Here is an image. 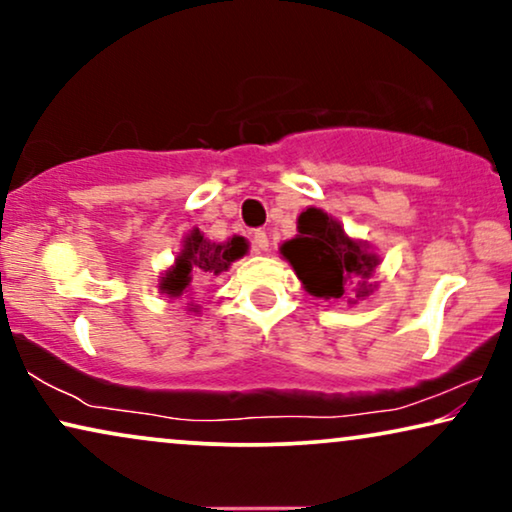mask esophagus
Listing matches in <instances>:
<instances>
[{"label": "esophagus", "instance_id": "obj_1", "mask_svg": "<svg viewBox=\"0 0 512 512\" xmlns=\"http://www.w3.org/2000/svg\"><path fill=\"white\" fill-rule=\"evenodd\" d=\"M254 247H256V251H268L270 240H268V235H265V230H256L254 233Z\"/></svg>", "mask_w": 512, "mask_h": 512}]
</instances>
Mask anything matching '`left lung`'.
Masks as SVG:
<instances>
[{"mask_svg":"<svg viewBox=\"0 0 512 512\" xmlns=\"http://www.w3.org/2000/svg\"><path fill=\"white\" fill-rule=\"evenodd\" d=\"M303 289L314 298H345L356 305L377 289L370 277L380 256L366 240L349 237L338 219L319 207H307L298 216V235L279 247Z\"/></svg>","mask_w":512,"mask_h":512,"instance_id":"1","label":"left lung"}]
</instances>
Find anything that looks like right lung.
Instances as JSON below:
<instances>
[{"label": "right lung", "instance_id": "obj_1", "mask_svg": "<svg viewBox=\"0 0 512 512\" xmlns=\"http://www.w3.org/2000/svg\"><path fill=\"white\" fill-rule=\"evenodd\" d=\"M249 251V242L242 235L228 237L226 242L207 240L200 228H191L181 240V249L174 263L158 279V291L167 298H191L195 296L200 282L219 277L228 272L237 258ZM188 312H200V305L186 303Z\"/></svg>", "mask_w": 512, "mask_h": 512}]
</instances>
